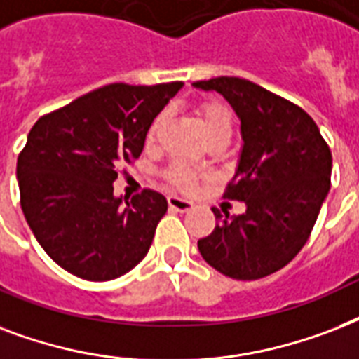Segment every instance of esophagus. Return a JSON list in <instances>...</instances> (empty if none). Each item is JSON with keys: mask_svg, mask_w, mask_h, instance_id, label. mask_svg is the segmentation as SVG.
I'll return each mask as SVG.
<instances>
[{"mask_svg": "<svg viewBox=\"0 0 359 359\" xmlns=\"http://www.w3.org/2000/svg\"><path fill=\"white\" fill-rule=\"evenodd\" d=\"M168 205H170L174 211H191L193 210V202L187 198H182V196H176V194H170L168 196Z\"/></svg>", "mask_w": 359, "mask_h": 359, "instance_id": "34e87169", "label": "esophagus"}]
</instances>
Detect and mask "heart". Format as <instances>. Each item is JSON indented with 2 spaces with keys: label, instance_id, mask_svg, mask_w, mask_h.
<instances>
[{
  "label": "heart",
  "instance_id": "b5f03b06",
  "mask_svg": "<svg viewBox=\"0 0 359 359\" xmlns=\"http://www.w3.org/2000/svg\"><path fill=\"white\" fill-rule=\"evenodd\" d=\"M198 116L204 127L205 135L210 140L213 138H230L232 135V125H234V118H232V110H230L224 102L221 101H205L198 107ZM166 121V112H161L157 118L151 121L148 129V144H154L157 140L161 127ZM166 176L170 180L174 187L182 189V191H191L196 187V183L205 176L204 172L198 170L196 166H191L187 163H174L168 168Z\"/></svg>",
  "mask_w": 359,
  "mask_h": 359
}]
</instances>
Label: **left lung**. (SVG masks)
Listing matches in <instances>:
<instances>
[{"label": "left lung", "mask_w": 359, "mask_h": 359, "mask_svg": "<svg viewBox=\"0 0 359 359\" xmlns=\"http://www.w3.org/2000/svg\"><path fill=\"white\" fill-rule=\"evenodd\" d=\"M193 86L217 91L240 118L243 146L224 196L245 202L238 217L213 208L217 226L198 240V251L226 277L262 279L309 240L330 193L332 151L309 114L249 80L219 76Z\"/></svg>", "instance_id": "8db88e82"}]
</instances>
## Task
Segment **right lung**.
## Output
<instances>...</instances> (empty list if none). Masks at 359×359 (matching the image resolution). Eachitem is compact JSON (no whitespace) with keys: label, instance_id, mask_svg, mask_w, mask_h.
Instances as JSON below:
<instances>
[{"label":"right lung","instance_id":"right-lung-1","mask_svg":"<svg viewBox=\"0 0 359 359\" xmlns=\"http://www.w3.org/2000/svg\"><path fill=\"white\" fill-rule=\"evenodd\" d=\"M183 88L110 84L46 114L16 163L20 205L46 255L86 280H112L149 251L166 198L114 196L118 166L140 157L151 121Z\"/></svg>","mask_w":359,"mask_h":359}]
</instances>
